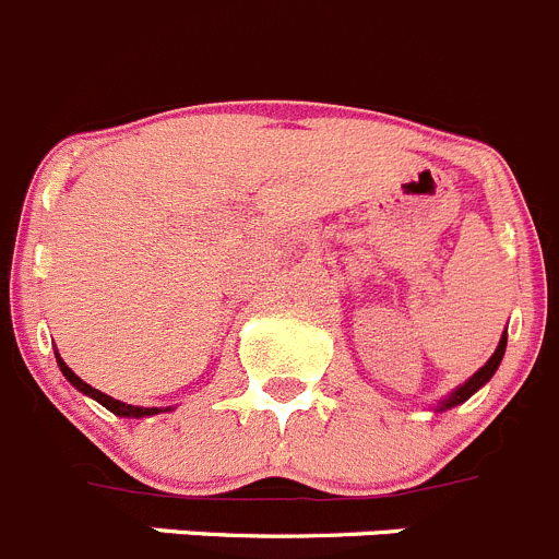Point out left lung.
Segmentation results:
<instances>
[{
  "mask_svg": "<svg viewBox=\"0 0 559 559\" xmlns=\"http://www.w3.org/2000/svg\"><path fill=\"white\" fill-rule=\"evenodd\" d=\"M504 347H508V333H504V336L499 338V347H497V353H493V356L488 358V364H485L483 369H477V372H474L472 378H468L466 383L461 385V389H457V391H452L450 397H447L444 403L438 405V408H441V411H444V408H455V405L466 403V400L472 397V394H474V391L479 389V385H485V383H488V380L493 378V372H497L499 361H502V356H504Z\"/></svg>",
  "mask_w": 559,
  "mask_h": 559,
  "instance_id": "obj_1",
  "label": "left lung"
}]
</instances>
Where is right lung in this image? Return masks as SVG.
<instances>
[{
    "mask_svg": "<svg viewBox=\"0 0 559 559\" xmlns=\"http://www.w3.org/2000/svg\"><path fill=\"white\" fill-rule=\"evenodd\" d=\"M57 364H60V369H62V374H66V378H68V383L76 385V389H80L82 394H87V397H93V400H96V403H102L104 408H109V411H112V414H118V416H134V419H140V416L159 414V408H134V405L121 403V400L107 397V394H102V391H96V389H93V385H87L82 378H76V374L66 367V361H62L60 356H57Z\"/></svg>",
    "mask_w": 559,
    "mask_h": 559,
    "instance_id": "right-lung-1",
    "label": "right lung"
}]
</instances>
